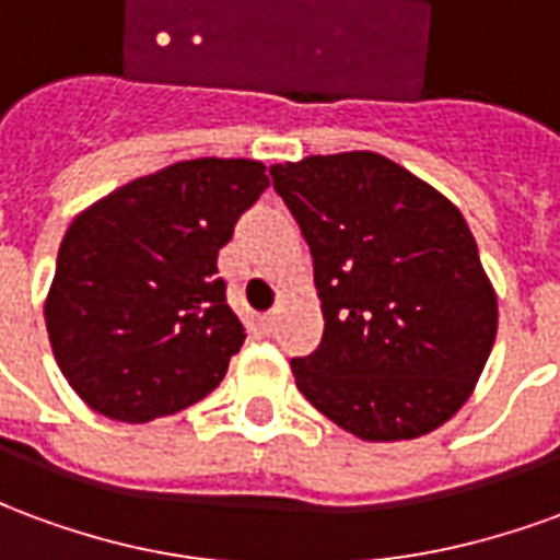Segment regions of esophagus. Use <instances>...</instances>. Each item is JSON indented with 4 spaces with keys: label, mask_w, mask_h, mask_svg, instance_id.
Wrapping results in <instances>:
<instances>
[{
    "label": "esophagus",
    "mask_w": 560,
    "mask_h": 560,
    "mask_svg": "<svg viewBox=\"0 0 560 560\" xmlns=\"http://www.w3.org/2000/svg\"><path fill=\"white\" fill-rule=\"evenodd\" d=\"M272 324H276L272 312H260V315L252 317V332H255L257 339H267L269 332H272Z\"/></svg>",
    "instance_id": "esophagus-1"
}]
</instances>
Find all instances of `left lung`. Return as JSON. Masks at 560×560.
I'll return each mask as SVG.
<instances>
[{"label": "left lung", "instance_id": "left-lung-1", "mask_svg": "<svg viewBox=\"0 0 560 560\" xmlns=\"http://www.w3.org/2000/svg\"><path fill=\"white\" fill-rule=\"evenodd\" d=\"M315 257L324 339L296 389L372 444L434 432L492 353L498 296L453 200L377 152L269 167Z\"/></svg>", "mask_w": 560, "mask_h": 560}]
</instances>
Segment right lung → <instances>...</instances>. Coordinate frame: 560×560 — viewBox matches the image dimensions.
I'll use <instances>...</instances> for the list:
<instances>
[{
  "label": "right lung",
  "instance_id": "add662e5",
  "mask_svg": "<svg viewBox=\"0 0 560 560\" xmlns=\"http://www.w3.org/2000/svg\"><path fill=\"white\" fill-rule=\"evenodd\" d=\"M267 185L255 159L176 161L71 221L44 320L56 363L92 411L149 422L219 387L245 341L219 252Z\"/></svg>",
  "mask_w": 560,
  "mask_h": 560
}]
</instances>
